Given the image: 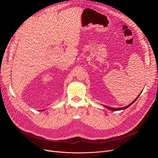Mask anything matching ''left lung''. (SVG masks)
<instances>
[{
  "label": "left lung",
  "instance_id": "8db88e82",
  "mask_svg": "<svg viewBox=\"0 0 158 158\" xmlns=\"http://www.w3.org/2000/svg\"><path fill=\"white\" fill-rule=\"evenodd\" d=\"M139 96L137 97V98L135 99L133 102H132L130 104H129L128 106H126V107H119V108H114V107H109V106H105V105H104V106L105 107H106V108H107L108 109H109V110H114V111H116V110H123V109H126V108H127V107H129L131 105H132L135 101H136V99H138V98L139 97Z\"/></svg>",
  "mask_w": 158,
  "mask_h": 158
}]
</instances>
